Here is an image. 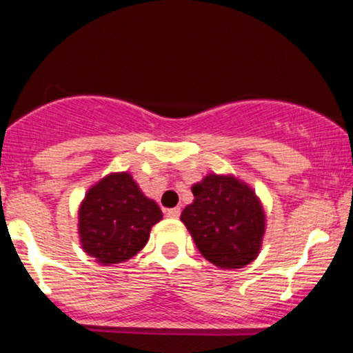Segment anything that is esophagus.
I'll return each instance as SVG.
<instances>
[{
	"instance_id": "34e87169",
	"label": "esophagus",
	"mask_w": 353,
	"mask_h": 353,
	"mask_svg": "<svg viewBox=\"0 0 353 353\" xmlns=\"http://www.w3.org/2000/svg\"><path fill=\"white\" fill-rule=\"evenodd\" d=\"M165 216L171 217V219H177L181 216V209L179 208H174V209H168L165 210Z\"/></svg>"
}]
</instances>
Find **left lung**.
I'll use <instances>...</instances> for the list:
<instances>
[{"mask_svg":"<svg viewBox=\"0 0 353 353\" xmlns=\"http://www.w3.org/2000/svg\"><path fill=\"white\" fill-rule=\"evenodd\" d=\"M194 202L181 214L199 252L222 269L254 261L264 236V210L254 190L234 177L210 174L192 188Z\"/></svg>","mask_w":353,"mask_h":353,"instance_id":"obj_1","label":"left lung"}]
</instances>
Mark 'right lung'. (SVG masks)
Here are the masks:
<instances>
[{
  "label": "right lung",
  "mask_w": 353,
  "mask_h": 353,
  "mask_svg": "<svg viewBox=\"0 0 353 353\" xmlns=\"http://www.w3.org/2000/svg\"><path fill=\"white\" fill-rule=\"evenodd\" d=\"M163 219L128 172L111 174L89 189L79 209L83 249L101 264H117L145 245L154 224Z\"/></svg>",
  "instance_id": "1"
}]
</instances>
